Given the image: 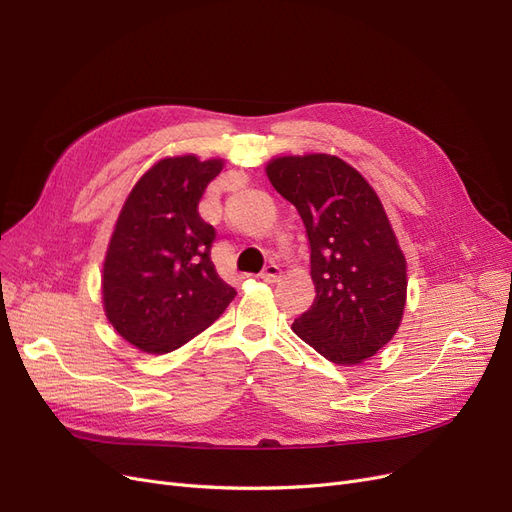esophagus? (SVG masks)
<instances>
[{"label":"esophagus","mask_w":512,"mask_h":512,"mask_svg":"<svg viewBox=\"0 0 512 512\" xmlns=\"http://www.w3.org/2000/svg\"><path fill=\"white\" fill-rule=\"evenodd\" d=\"M259 278H261V280H265V282H278V280H280V268H278L276 263L265 265L263 272L259 274Z\"/></svg>","instance_id":"esophagus-1"}]
</instances>
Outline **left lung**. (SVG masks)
Returning <instances> with one entry per match:
<instances>
[{"label":"left lung","mask_w":512,"mask_h":512,"mask_svg":"<svg viewBox=\"0 0 512 512\" xmlns=\"http://www.w3.org/2000/svg\"><path fill=\"white\" fill-rule=\"evenodd\" d=\"M272 186L303 219L316 299L293 330L335 364H360L391 341L406 305V259L379 196L339 157H280Z\"/></svg>","instance_id":"obj_1"}]
</instances>
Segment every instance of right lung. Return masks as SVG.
<instances>
[{"label": "right lung", "mask_w": 512, "mask_h": 512, "mask_svg": "<svg viewBox=\"0 0 512 512\" xmlns=\"http://www.w3.org/2000/svg\"><path fill=\"white\" fill-rule=\"evenodd\" d=\"M219 159H163L133 186L110 238L102 299L119 335L148 353L188 343L224 314L236 291L211 261L215 228L198 203Z\"/></svg>", "instance_id": "right-lung-1"}]
</instances>
